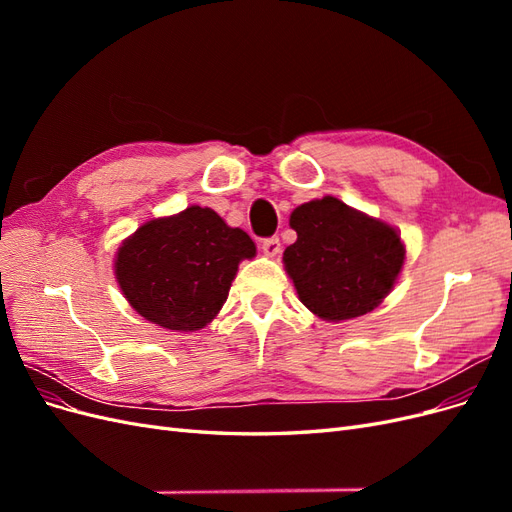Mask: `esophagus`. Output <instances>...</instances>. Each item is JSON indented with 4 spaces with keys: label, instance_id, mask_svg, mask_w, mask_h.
Listing matches in <instances>:
<instances>
[{
    "label": "esophagus",
    "instance_id": "34e87169",
    "mask_svg": "<svg viewBox=\"0 0 512 512\" xmlns=\"http://www.w3.org/2000/svg\"><path fill=\"white\" fill-rule=\"evenodd\" d=\"M282 250V243L277 237H269V239H262V252H265L267 256H277Z\"/></svg>",
    "mask_w": 512,
    "mask_h": 512
}]
</instances>
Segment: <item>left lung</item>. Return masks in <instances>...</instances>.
Instances as JSON below:
<instances>
[{
    "instance_id": "left-lung-1",
    "label": "left lung",
    "mask_w": 512,
    "mask_h": 512,
    "mask_svg": "<svg viewBox=\"0 0 512 512\" xmlns=\"http://www.w3.org/2000/svg\"><path fill=\"white\" fill-rule=\"evenodd\" d=\"M297 241L284 267L301 303L318 318L339 322L378 307L404 267L399 232L339 198L309 200L290 213Z\"/></svg>"
}]
</instances>
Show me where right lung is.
<instances>
[{
	"label": "right lung",
	"mask_w": 512,
	"mask_h": 512,
	"mask_svg": "<svg viewBox=\"0 0 512 512\" xmlns=\"http://www.w3.org/2000/svg\"><path fill=\"white\" fill-rule=\"evenodd\" d=\"M256 256L241 228L209 207L145 222L121 243L115 275L123 297L145 320L168 331H198L218 316L239 262Z\"/></svg>",
	"instance_id": "right-lung-1"
}]
</instances>
